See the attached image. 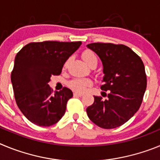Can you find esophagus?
Returning <instances> with one entry per match:
<instances>
[{"label":"esophagus","mask_w":160,"mask_h":160,"mask_svg":"<svg viewBox=\"0 0 160 160\" xmlns=\"http://www.w3.org/2000/svg\"><path fill=\"white\" fill-rule=\"evenodd\" d=\"M83 94H82V93H78V92H74L73 93V96H78V97H81V96H82Z\"/></svg>","instance_id":"1"}]
</instances>
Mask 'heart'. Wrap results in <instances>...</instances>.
I'll list each match as a JSON object with an SVG mask.
<instances>
[{"label": "heart", "instance_id": "heart-1", "mask_svg": "<svg viewBox=\"0 0 160 160\" xmlns=\"http://www.w3.org/2000/svg\"><path fill=\"white\" fill-rule=\"evenodd\" d=\"M82 58L88 66L93 62H98L97 56L92 50H90V49H87L83 52ZM68 63H69V60H67L64 63V68H66L68 66ZM68 85L72 90H75L77 92L82 93L87 90V87L92 85V81L90 79L87 78H74L72 81H70Z\"/></svg>", "mask_w": 160, "mask_h": 160}]
</instances>
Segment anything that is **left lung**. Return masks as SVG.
Here are the masks:
<instances>
[{"label":"left lung","mask_w":160,"mask_h":160,"mask_svg":"<svg viewBox=\"0 0 160 160\" xmlns=\"http://www.w3.org/2000/svg\"><path fill=\"white\" fill-rule=\"evenodd\" d=\"M87 48L101 59L103 66L101 89L108 91L107 98L94 96L87 113L94 124L104 129L122 126L138 111L147 88L142 61L124 45L91 43Z\"/></svg>","instance_id":"1"}]
</instances>
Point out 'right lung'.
<instances>
[{
    "label": "right lung",
    "mask_w": 160,
    "mask_h": 160,
    "mask_svg": "<svg viewBox=\"0 0 160 160\" xmlns=\"http://www.w3.org/2000/svg\"><path fill=\"white\" fill-rule=\"evenodd\" d=\"M82 42H32L17 53L11 73L14 97L28 119L40 127L57 123L65 114L66 103L73 92L64 87L52 90V75L62 73L64 63L80 47Z\"/></svg>",
    "instance_id": "right-lung-1"
}]
</instances>
